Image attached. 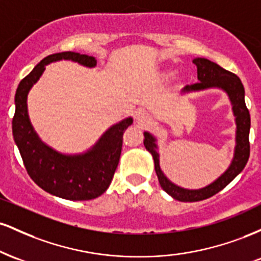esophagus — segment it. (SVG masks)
<instances>
[{
  "label": "esophagus",
  "instance_id": "obj_1",
  "mask_svg": "<svg viewBox=\"0 0 261 261\" xmlns=\"http://www.w3.org/2000/svg\"><path fill=\"white\" fill-rule=\"evenodd\" d=\"M136 120L141 126H146V125H148L149 122H151V119H149V116L146 114L145 112H136Z\"/></svg>",
  "mask_w": 261,
  "mask_h": 261
}]
</instances>
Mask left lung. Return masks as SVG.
<instances>
[{"instance_id":"left-lung-1","label":"left lung","mask_w":261,"mask_h":261,"mask_svg":"<svg viewBox=\"0 0 261 261\" xmlns=\"http://www.w3.org/2000/svg\"><path fill=\"white\" fill-rule=\"evenodd\" d=\"M194 64L197 67V80L199 82L194 83L191 86H187L182 92L190 91H201V89L211 88V87H218L222 88L229 95V99L232 101L233 113L236 115L237 121V146L232 164L226 172L223 173L216 181L210 184L208 187L199 189V190H188L176 187L170 182L168 179L162 173L160 167V155L155 151L154 137L151 134L145 133V140L143 145L146 149L151 152L152 157L154 160V169L157 173L158 180L161 187L164 191L174 197L175 200L184 202L201 201V200L208 199V197L216 195L222 189L229 184L242 170L244 169L245 164L250 155V143H249V131H250V114L245 106L244 100V87L242 85V81L237 74L224 70L215 62L210 61L207 59L197 58L194 60Z\"/></svg>"}]
</instances>
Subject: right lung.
<instances>
[{
    "instance_id": "1",
    "label": "right lung",
    "mask_w": 261,
    "mask_h": 261,
    "mask_svg": "<svg viewBox=\"0 0 261 261\" xmlns=\"http://www.w3.org/2000/svg\"><path fill=\"white\" fill-rule=\"evenodd\" d=\"M62 59L72 60L87 67L97 65L93 56L73 51L53 54L41 60L18 85L12 131L27 172L39 187L66 200H92L109 188L120 160L122 135L133 124V119L127 118L110 127L97 145L85 154L64 155L44 145L29 121L27 95L43 74L45 65Z\"/></svg>"
}]
</instances>
